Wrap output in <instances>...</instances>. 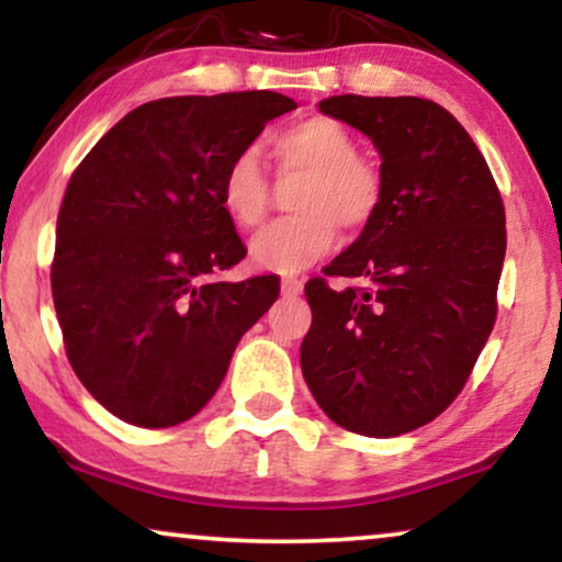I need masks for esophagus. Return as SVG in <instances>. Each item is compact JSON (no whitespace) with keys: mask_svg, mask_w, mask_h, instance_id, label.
Masks as SVG:
<instances>
[{"mask_svg":"<svg viewBox=\"0 0 562 562\" xmlns=\"http://www.w3.org/2000/svg\"><path fill=\"white\" fill-rule=\"evenodd\" d=\"M301 290H303V280H297V277H282V295L295 297Z\"/></svg>","mask_w":562,"mask_h":562,"instance_id":"1","label":"esophagus"}]
</instances>
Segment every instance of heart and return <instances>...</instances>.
<instances>
[{"instance_id":"b5f03b06","label":"heart","mask_w":562,"mask_h":562,"mask_svg":"<svg viewBox=\"0 0 562 562\" xmlns=\"http://www.w3.org/2000/svg\"><path fill=\"white\" fill-rule=\"evenodd\" d=\"M267 155L280 181L290 189L293 217L277 220L251 240V259L272 272H301L334 246L337 225L360 233L379 217L386 181L379 162L358 153V139L331 116H308L267 139ZM220 207L236 228L265 223L272 204V183L254 147L225 162L217 181Z\"/></svg>"}]
</instances>
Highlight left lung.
Instances as JSON below:
<instances>
[{
	"label": "left lung",
	"mask_w": 562,
	"mask_h": 562,
	"mask_svg": "<svg viewBox=\"0 0 562 562\" xmlns=\"http://www.w3.org/2000/svg\"><path fill=\"white\" fill-rule=\"evenodd\" d=\"M326 116L381 153L379 217L305 282L301 366L318 407L360 436L392 438L457 400L498 316L506 210L485 158L443 105L334 95ZM358 279L331 289L329 279Z\"/></svg>",
	"instance_id": "8db88e82"
}]
</instances>
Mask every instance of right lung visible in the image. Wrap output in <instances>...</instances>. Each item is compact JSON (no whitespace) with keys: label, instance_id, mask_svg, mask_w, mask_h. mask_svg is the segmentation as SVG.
<instances>
[{"label":"right lung","instance_id":"obj_1","mask_svg":"<svg viewBox=\"0 0 562 562\" xmlns=\"http://www.w3.org/2000/svg\"><path fill=\"white\" fill-rule=\"evenodd\" d=\"M293 109L272 90L160 98L75 168L56 220L54 308L69 366L119 420L168 428L194 417L280 295L277 274L215 280L246 257L217 181Z\"/></svg>","mask_w":562,"mask_h":562}]
</instances>
